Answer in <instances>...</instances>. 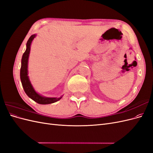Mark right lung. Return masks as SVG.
Listing matches in <instances>:
<instances>
[{
  "mask_svg": "<svg viewBox=\"0 0 153 153\" xmlns=\"http://www.w3.org/2000/svg\"><path fill=\"white\" fill-rule=\"evenodd\" d=\"M36 36V34L32 35L29 38V40L27 41L26 45L27 48L25 52L23 54L22 58V65L20 68V79L22 84L27 95L32 100L36 101V103L42 105L53 103L56 102V101H59V100H61L62 96H61L60 98H48V97H45L43 96L40 95L35 91L29 78L28 60L30 50V45L32 43V40L34 39Z\"/></svg>",
  "mask_w": 153,
  "mask_h": 153,
  "instance_id": "right-lung-1",
  "label": "right lung"
}]
</instances>
